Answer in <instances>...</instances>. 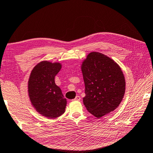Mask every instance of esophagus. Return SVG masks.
Segmentation results:
<instances>
[{"label":"esophagus","mask_w":153,"mask_h":153,"mask_svg":"<svg viewBox=\"0 0 153 153\" xmlns=\"http://www.w3.org/2000/svg\"><path fill=\"white\" fill-rule=\"evenodd\" d=\"M80 99H81V98L79 97V96H77L76 98H75V99L74 100H77V101H79V100H80Z\"/></svg>","instance_id":"esophagus-1"}]
</instances>
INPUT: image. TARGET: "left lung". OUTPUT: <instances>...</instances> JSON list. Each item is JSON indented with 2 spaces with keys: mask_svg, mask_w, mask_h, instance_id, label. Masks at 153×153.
I'll list each match as a JSON object with an SVG mask.
<instances>
[{
  "mask_svg": "<svg viewBox=\"0 0 153 153\" xmlns=\"http://www.w3.org/2000/svg\"><path fill=\"white\" fill-rule=\"evenodd\" d=\"M85 85L83 102L92 115L100 118L119 107L126 91L120 66L98 52L90 53L81 66Z\"/></svg>",
  "mask_w": 153,
  "mask_h": 153,
  "instance_id": "8db88e82",
  "label": "left lung"
}]
</instances>
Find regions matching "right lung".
<instances>
[{
	"mask_svg": "<svg viewBox=\"0 0 153 153\" xmlns=\"http://www.w3.org/2000/svg\"><path fill=\"white\" fill-rule=\"evenodd\" d=\"M62 68L59 62L42 61L33 68L27 89L32 105L38 113L49 119L59 117L65 111L66 99L55 82Z\"/></svg>",
	"mask_w": 153,
	"mask_h": 153,
	"instance_id": "right-lung-1",
	"label": "right lung"
}]
</instances>
